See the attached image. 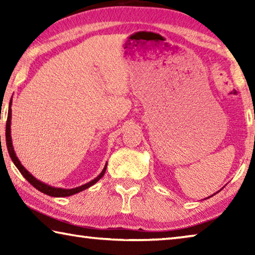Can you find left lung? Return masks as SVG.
Segmentation results:
<instances>
[{
    "mask_svg": "<svg viewBox=\"0 0 255 255\" xmlns=\"http://www.w3.org/2000/svg\"><path fill=\"white\" fill-rule=\"evenodd\" d=\"M222 189H223V188H222ZM222 189H221V190H222ZM221 190H218V191H217V192H216V193H218V192H219V191H221ZM216 193H214V195H216ZM214 195H211V196H210V197H213V196H214ZM210 197H208V198H210ZM208 198H207V199H208Z\"/></svg>",
    "mask_w": 255,
    "mask_h": 255,
    "instance_id": "1",
    "label": "left lung"
}]
</instances>
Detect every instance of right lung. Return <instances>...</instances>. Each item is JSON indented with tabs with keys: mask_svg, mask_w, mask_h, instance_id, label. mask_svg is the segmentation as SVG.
<instances>
[{
	"mask_svg": "<svg viewBox=\"0 0 255 255\" xmlns=\"http://www.w3.org/2000/svg\"><path fill=\"white\" fill-rule=\"evenodd\" d=\"M11 106H12V99L10 100V105H8V114H7L6 127H5L6 147H7V150H8V154H10V157L12 159V162L14 163L16 169L20 171V173L24 176L25 180H27L28 182L32 185V187H34L37 190H39L40 192L45 193V195H48V196H51V197H70V196L75 195V193H79L81 191H83V190L90 188L93 184H96L98 181L102 178L103 174L106 173L107 163H106L105 167H103L101 173L99 174L96 179H93L92 181H90V182H88V183H85L83 185H80V187H77V188H73V189L55 188V187H51V185H49V184H46L44 182H41L40 180L34 178V176L31 173H30L29 171H27V169H25L22 164H21V162L19 161V158H18V156H16V154L14 152L13 145H12V138H11V115H12V110H11Z\"/></svg>",
	"mask_w": 255,
	"mask_h": 255,
	"instance_id": "1",
	"label": "right lung"
}]
</instances>
